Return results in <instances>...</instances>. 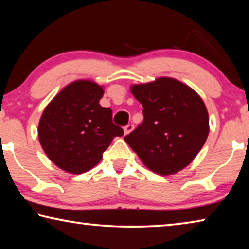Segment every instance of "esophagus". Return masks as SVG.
<instances>
[{
  "label": "esophagus",
  "mask_w": 249,
  "mask_h": 249,
  "mask_svg": "<svg viewBox=\"0 0 249 249\" xmlns=\"http://www.w3.org/2000/svg\"><path fill=\"white\" fill-rule=\"evenodd\" d=\"M133 129H134V125H133V124H128V125H126L125 127H124V133H125V135L129 134L130 132H132Z\"/></svg>",
  "instance_id": "1"
}]
</instances>
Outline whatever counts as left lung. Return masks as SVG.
I'll use <instances>...</instances> for the list:
<instances>
[{"instance_id":"obj_1","label":"left lung","mask_w":249,"mask_h":249,"mask_svg":"<svg viewBox=\"0 0 249 249\" xmlns=\"http://www.w3.org/2000/svg\"><path fill=\"white\" fill-rule=\"evenodd\" d=\"M144 121L124 137L144 165L159 175L187 167L205 144L209 114L202 99L187 84L172 78L135 84Z\"/></svg>"}]
</instances>
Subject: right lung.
<instances>
[{
	"instance_id": "obj_1",
	"label": "right lung",
	"mask_w": 249,
	"mask_h": 249,
	"mask_svg": "<svg viewBox=\"0 0 249 249\" xmlns=\"http://www.w3.org/2000/svg\"><path fill=\"white\" fill-rule=\"evenodd\" d=\"M103 88L78 80L64 88L44 109L38 138L54 165L70 174H82L98 165L113 138L123 128L112 121V109L100 105Z\"/></svg>"
}]
</instances>
